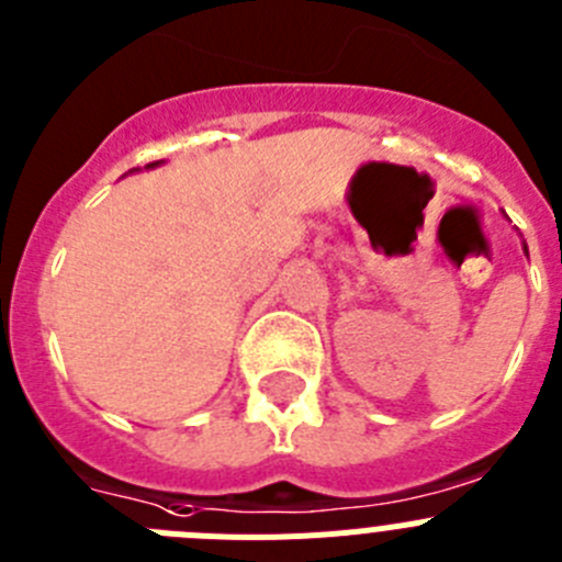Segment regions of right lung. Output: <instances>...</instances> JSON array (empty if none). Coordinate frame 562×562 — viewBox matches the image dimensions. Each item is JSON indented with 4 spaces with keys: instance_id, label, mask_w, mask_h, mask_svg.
<instances>
[{
    "instance_id": "right-lung-1",
    "label": "right lung",
    "mask_w": 562,
    "mask_h": 562,
    "mask_svg": "<svg viewBox=\"0 0 562 562\" xmlns=\"http://www.w3.org/2000/svg\"><path fill=\"white\" fill-rule=\"evenodd\" d=\"M158 164V161H156ZM156 164H147V167H156Z\"/></svg>"
}]
</instances>
